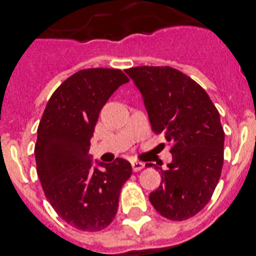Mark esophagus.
Here are the masks:
<instances>
[{
    "label": "esophagus",
    "mask_w": 256,
    "mask_h": 256,
    "mask_svg": "<svg viewBox=\"0 0 256 256\" xmlns=\"http://www.w3.org/2000/svg\"><path fill=\"white\" fill-rule=\"evenodd\" d=\"M132 170L139 172L144 168V164H143V162H140V161H132Z\"/></svg>",
    "instance_id": "1"
}]
</instances>
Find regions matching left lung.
Returning <instances> with one entry per match:
<instances>
[{
  "label": "left lung",
  "instance_id": "obj_1",
  "mask_svg": "<svg viewBox=\"0 0 256 256\" xmlns=\"http://www.w3.org/2000/svg\"><path fill=\"white\" fill-rule=\"evenodd\" d=\"M144 98L152 132L162 134L173 156L150 202L164 218L184 221L211 200L224 162V128L207 92L170 66L124 70ZM152 164H150L151 166Z\"/></svg>",
  "mask_w": 256,
  "mask_h": 256
}]
</instances>
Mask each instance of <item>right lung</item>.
Listing matches in <instances>:
<instances>
[{"instance_id":"add662e5","label":"right lung","mask_w":256,"mask_h":256,"mask_svg":"<svg viewBox=\"0 0 256 256\" xmlns=\"http://www.w3.org/2000/svg\"><path fill=\"white\" fill-rule=\"evenodd\" d=\"M128 78L118 68H84L62 82L45 106L35 144L36 170L45 198L64 221L79 230L110 224L130 162L116 158L92 168L90 139L98 113Z\"/></svg>"}]
</instances>
